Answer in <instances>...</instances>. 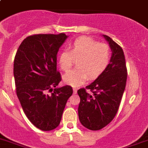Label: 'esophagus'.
I'll list each match as a JSON object with an SVG mask.
<instances>
[{"label":"esophagus","mask_w":148,"mask_h":148,"mask_svg":"<svg viewBox=\"0 0 148 148\" xmlns=\"http://www.w3.org/2000/svg\"><path fill=\"white\" fill-rule=\"evenodd\" d=\"M77 93V89L76 88H73V94L75 95Z\"/></svg>","instance_id":"obj_1"}]
</instances>
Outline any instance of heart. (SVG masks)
<instances>
[{
    "mask_svg": "<svg viewBox=\"0 0 148 148\" xmlns=\"http://www.w3.org/2000/svg\"><path fill=\"white\" fill-rule=\"evenodd\" d=\"M111 57L110 48L87 36L76 39L70 45V51L64 50L58 55V64L63 71H68L73 64V58L78 67L64 74L63 81L66 84L78 86L89 78L95 79L108 67Z\"/></svg>",
    "mask_w": 148,
    "mask_h": 148,
    "instance_id": "heart-1",
    "label": "heart"
}]
</instances>
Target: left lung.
<instances>
[{"mask_svg":"<svg viewBox=\"0 0 148 148\" xmlns=\"http://www.w3.org/2000/svg\"><path fill=\"white\" fill-rule=\"evenodd\" d=\"M112 51L108 67L92 83L78 90L80 103L78 117L85 128L97 131L106 126L116 115L124 92L127 69L124 53L120 45L106 35H102Z\"/></svg>","mask_w":148,"mask_h":148,"instance_id":"1","label":"left lung"}]
</instances>
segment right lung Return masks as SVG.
Wrapping results in <instances>:
<instances>
[{"instance_id": "add662e5", "label": "right lung", "mask_w": 148, "mask_h": 148, "mask_svg": "<svg viewBox=\"0 0 148 148\" xmlns=\"http://www.w3.org/2000/svg\"><path fill=\"white\" fill-rule=\"evenodd\" d=\"M68 36L36 34L22 42L14 61L16 92L24 113L42 131L55 129L73 94L70 86L58 87L57 53ZM48 92H51L49 94Z\"/></svg>"}]
</instances>
